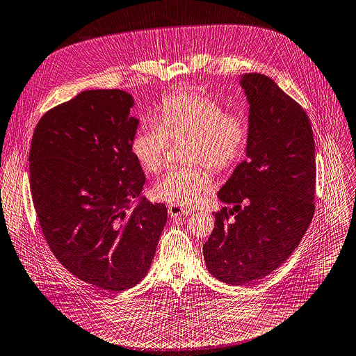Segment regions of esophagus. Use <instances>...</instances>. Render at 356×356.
<instances>
[{
  "label": "esophagus",
  "instance_id": "esophagus-1",
  "mask_svg": "<svg viewBox=\"0 0 356 356\" xmlns=\"http://www.w3.org/2000/svg\"><path fill=\"white\" fill-rule=\"evenodd\" d=\"M168 211H169V214H170L173 218L180 217V216H187V214L190 213L188 209H184V207H180V206H175V204H169Z\"/></svg>",
  "mask_w": 356,
  "mask_h": 356
}]
</instances>
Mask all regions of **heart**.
Listing matches in <instances>:
<instances>
[{"label": "heart", "instance_id": "1", "mask_svg": "<svg viewBox=\"0 0 356 356\" xmlns=\"http://www.w3.org/2000/svg\"><path fill=\"white\" fill-rule=\"evenodd\" d=\"M157 113L159 122L147 120L138 127L131 142L132 154L145 172L154 175L165 165L170 139H187L184 159L196 165L166 172L154 183L153 195L175 206H191L211 187V176L202 165L221 173L243 159L250 122L240 112H227L213 96L187 90L168 95Z\"/></svg>", "mask_w": 356, "mask_h": 356}]
</instances>
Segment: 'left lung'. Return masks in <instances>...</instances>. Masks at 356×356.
<instances>
[{"instance_id":"1","label":"left lung","mask_w":356,"mask_h":356,"mask_svg":"<svg viewBox=\"0 0 356 356\" xmlns=\"http://www.w3.org/2000/svg\"><path fill=\"white\" fill-rule=\"evenodd\" d=\"M250 104L245 160L218 191L233 206L214 213L203 245L220 281L248 285L271 274L298 247L315 211V143L304 108L271 78H241Z\"/></svg>"}]
</instances>
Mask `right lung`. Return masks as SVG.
Wrapping results in <instances>:
<instances>
[{
	"instance_id": "add662e5",
	"label": "right lung",
	"mask_w": 356,
	"mask_h": 356,
	"mask_svg": "<svg viewBox=\"0 0 356 356\" xmlns=\"http://www.w3.org/2000/svg\"><path fill=\"white\" fill-rule=\"evenodd\" d=\"M132 95L92 89L49 109L29 149V186L42 234L58 261L102 291L147 274L168 221L163 203L140 197L145 173L131 142Z\"/></svg>"
}]
</instances>
